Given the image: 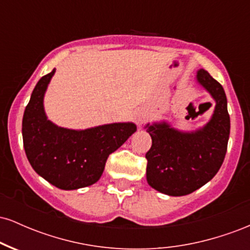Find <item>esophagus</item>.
Segmentation results:
<instances>
[{
    "instance_id": "1",
    "label": "esophagus",
    "mask_w": 250,
    "mask_h": 250,
    "mask_svg": "<svg viewBox=\"0 0 250 250\" xmlns=\"http://www.w3.org/2000/svg\"><path fill=\"white\" fill-rule=\"evenodd\" d=\"M136 119H137V123L141 125H143V123H146L148 121V115L145 113V111H140V113H137Z\"/></svg>"
}]
</instances>
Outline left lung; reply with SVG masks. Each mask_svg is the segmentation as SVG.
I'll list each match as a JSON object with an SVG mask.
<instances>
[{
	"mask_svg": "<svg viewBox=\"0 0 250 250\" xmlns=\"http://www.w3.org/2000/svg\"><path fill=\"white\" fill-rule=\"evenodd\" d=\"M196 82L215 101L210 120L193 131H182L167 121L148 123L151 148L146 154L147 182L169 196L188 195L216 175L227 153L230 119L223 87L205 69L197 70Z\"/></svg>",
	"mask_w": 250,
	"mask_h": 250,
	"instance_id": "left-lung-1",
	"label": "left lung"
}]
</instances>
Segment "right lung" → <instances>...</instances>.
<instances>
[{
	"label": "right lung",
	"instance_id": "obj_1",
	"mask_svg": "<svg viewBox=\"0 0 250 250\" xmlns=\"http://www.w3.org/2000/svg\"><path fill=\"white\" fill-rule=\"evenodd\" d=\"M55 69L41 77L31 93L22 120L27 159L40 176L63 190L94 185L105 162L136 131L133 122L109 123L88 129H68L48 120L44 94Z\"/></svg>",
	"mask_w": 250,
	"mask_h": 250
}]
</instances>
